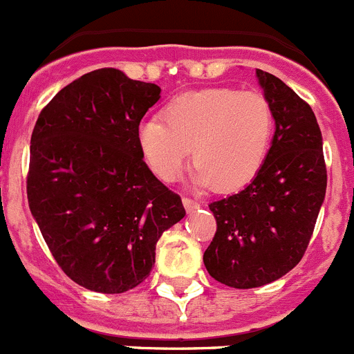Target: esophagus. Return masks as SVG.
<instances>
[{"label": "esophagus", "instance_id": "obj_1", "mask_svg": "<svg viewBox=\"0 0 354 354\" xmlns=\"http://www.w3.org/2000/svg\"><path fill=\"white\" fill-rule=\"evenodd\" d=\"M183 206H185V211H187V213H194V211L199 209L201 204L197 203V201H192V199H188V197H183Z\"/></svg>", "mask_w": 354, "mask_h": 354}]
</instances>
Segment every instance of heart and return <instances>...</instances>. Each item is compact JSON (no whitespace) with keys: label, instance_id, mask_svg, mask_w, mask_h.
I'll return each instance as SVG.
<instances>
[{"label":"heart","instance_id":"obj_1","mask_svg":"<svg viewBox=\"0 0 354 354\" xmlns=\"http://www.w3.org/2000/svg\"><path fill=\"white\" fill-rule=\"evenodd\" d=\"M274 111L263 94L232 87L187 92L164 108V120L148 117L136 129L145 162L164 181L183 171L190 148L192 183L236 192L252 183L269 155Z\"/></svg>","mask_w":354,"mask_h":354}]
</instances>
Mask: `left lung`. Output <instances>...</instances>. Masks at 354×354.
<instances>
[{
	"label": "left lung",
	"instance_id": "obj_1",
	"mask_svg": "<svg viewBox=\"0 0 354 354\" xmlns=\"http://www.w3.org/2000/svg\"><path fill=\"white\" fill-rule=\"evenodd\" d=\"M274 111V136L262 171L239 194L209 204L216 234L204 252L211 277L232 288L269 285L306 253L325 201L323 138L311 106L285 82L257 69Z\"/></svg>",
	"mask_w": 354,
	"mask_h": 354
}]
</instances>
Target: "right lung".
Here are the masks:
<instances>
[{"label":"right lung","mask_w":354,"mask_h":354,"mask_svg":"<svg viewBox=\"0 0 354 354\" xmlns=\"http://www.w3.org/2000/svg\"><path fill=\"white\" fill-rule=\"evenodd\" d=\"M158 99V85L101 68L59 91L36 120L29 209L59 267L92 292L143 283L162 232L185 216L138 148V125Z\"/></svg>","instance_id":"add662e5"}]
</instances>
